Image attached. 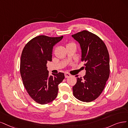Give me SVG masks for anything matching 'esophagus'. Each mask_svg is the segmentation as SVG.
<instances>
[{
  "instance_id": "1",
  "label": "esophagus",
  "mask_w": 128,
  "mask_h": 128,
  "mask_svg": "<svg viewBox=\"0 0 128 128\" xmlns=\"http://www.w3.org/2000/svg\"><path fill=\"white\" fill-rule=\"evenodd\" d=\"M71 76V74H70L68 73H65V78H69Z\"/></svg>"
}]
</instances>
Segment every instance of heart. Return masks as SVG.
Segmentation results:
<instances>
[{
    "instance_id": "obj_1",
    "label": "heart",
    "mask_w": 128,
    "mask_h": 128,
    "mask_svg": "<svg viewBox=\"0 0 128 128\" xmlns=\"http://www.w3.org/2000/svg\"><path fill=\"white\" fill-rule=\"evenodd\" d=\"M71 45H74V44L73 43L70 42V43H68V44H67V46H71Z\"/></svg>"
}]
</instances>
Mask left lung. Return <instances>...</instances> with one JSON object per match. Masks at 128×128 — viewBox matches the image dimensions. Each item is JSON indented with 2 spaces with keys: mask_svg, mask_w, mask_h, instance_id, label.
Here are the masks:
<instances>
[{
  "mask_svg": "<svg viewBox=\"0 0 128 128\" xmlns=\"http://www.w3.org/2000/svg\"><path fill=\"white\" fill-rule=\"evenodd\" d=\"M72 36L79 43L81 61L86 63V75L78 78L73 86V95L78 100L90 102L97 98L104 90L110 76L109 54L104 42L89 31L84 30Z\"/></svg>",
  "mask_w": 128,
  "mask_h": 128,
  "instance_id": "left-lung-1",
  "label": "left lung"
}]
</instances>
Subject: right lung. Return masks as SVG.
<instances>
[{"mask_svg":"<svg viewBox=\"0 0 128 128\" xmlns=\"http://www.w3.org/2000/svg\"><path fill=\"white\" fill-rule=\"evenodd\" d=\"M63 36H39L32 39L24 47L20 57V73L24 87L30 96L42 105L56 98L58 86L65 78L60 72L49 75L47 63L52 60L53 46Z\"/></svg>","mask_w":128,"mask_h":128,"instance_id":"1","label":"right lung"}]
</instances>
